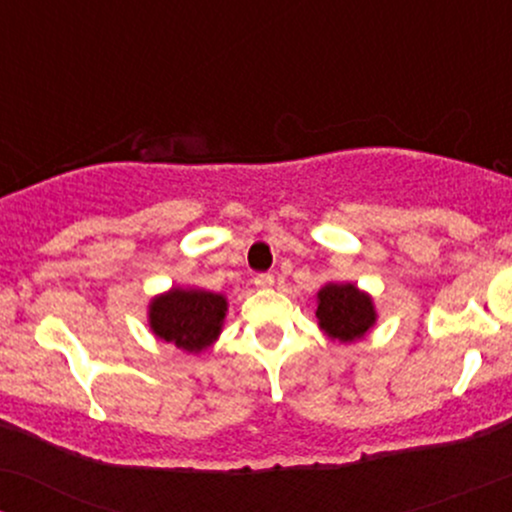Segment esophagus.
<instances>
[{
	"label": "esophagus",
	"mask_w": 512,
	"mask_h": 512,
	"mask_svg": "<svg viewBox=\"0 0 512 512\" xmlns=\"http://www.w3.org/2000/svg\"><path fill=\"white\" fill-rule=\"evenodd\" d=\"M252 281H255L257 289H269V286L274 284V276L269 272H262V274H255V279Z\"/></svg>",
	"instance_id": "obj_1"
}]
</instances>
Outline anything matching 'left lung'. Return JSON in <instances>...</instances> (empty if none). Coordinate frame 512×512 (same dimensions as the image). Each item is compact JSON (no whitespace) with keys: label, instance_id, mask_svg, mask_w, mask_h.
Returning <instances> with one entry per match:
<instances>
[{"label":"left lung","instance_id":"left-lung-1","mask_svg":"<svg viewBox=\"0 0 512 512\" xmlns=\"http://www.w3.org/2000/svg\"><path fill=\"white\" fill-rule=\"evenodd\" d=\"M317 320L330 337L339 342H354L363 337L375 322L373 303L366 293L351 284H330L317 293Z\"/></svg>","mask_w":512,"mask_h":512}]
</instances>
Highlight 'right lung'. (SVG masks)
<instances>
[{
    "instance_id": "1",
    "label": "right lung",
    "mask_w": 512,
    "mask_h": 512,
    "mask_svg": "<svg viewBox=\"0 0 512 512\" xmlns=\"http://www.w3.org/2000/svg\"><path fill=\"white\" fill-rule=\"evenodd\" d=\"M226 315V298L209 291L173 289L151 303V330L185 351H202L214 342Z\"/></svg>"
}]
</instances>
